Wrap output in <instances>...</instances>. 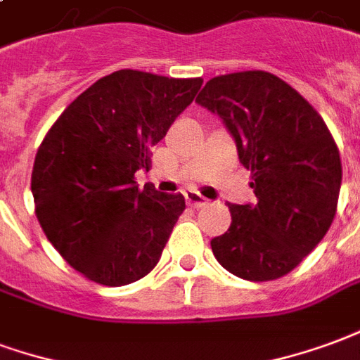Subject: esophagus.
Here are the masks:
<instances>
[{"label":"esophagus","instance_id":"1","mask_svg":"<svg viewBox=\"0 0 360 360\" xmlns=\"http://www.w3.org/2000/svg\"><path fill=\"white\" fill-rule=\"evenodd\" d=\"M184 198H186L188 207H193V209H199V207L207 205V199L201 198V195L195 193V191H186V193H184Z\"/></svg>","mask_w":360,"mask_h":360}]
</instances>
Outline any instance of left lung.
I'll list each match as a JSON object with an SVG mask.
<instances>
[{"label": "left lung", "mask_w": 360, "mask_h": 360, "mask_svg": "<svg viewBox=\"0 0 360 360\" xmlns=\"http://www.w3.org/2000/svg\"><path fill=\"white\" fill-rule=\"evenodd\" d=\"M195 101L232 134L257 198L255 205L228 203L232 224L212 238V253L243 280L284 276L335 217L342 161L326 122L290 84L264 70L211 78Z\"/></svg>", "instance_id": "8db88e82"}]
</instances>
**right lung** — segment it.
<instances>
[{
  "label": "right lung",
  "mask_w": 360,
  "mask_h": 360,
  "mask_svg": "<svg viewBox=\"0 0 360 360\" xmlns=\"http://www.w3.org/2000/svg\"><path fill=\"white\" fill-rule=\"evenodd\" d=\"M201 78L117 70L99 78L61 112L32 169L36 217L59 255L101 285L149 274L178 217L182 193L138 188L155 143L193 101Z\"/></svg>",
  "instance_id": "add662e5"
}]
</instances>
